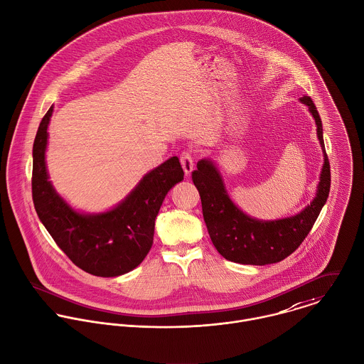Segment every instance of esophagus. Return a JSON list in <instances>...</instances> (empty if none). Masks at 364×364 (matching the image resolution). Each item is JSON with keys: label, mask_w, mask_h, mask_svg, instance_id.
Listing matches in <instances>:
<instances>
[{"label": "esophagus", "mask_w": 364, "mask_h": 364, "mask_svg": "<svg viewBox=\"0 0 364 364\" xmlns=\"http://www.w3.org/2000/svg\"><path fill=\"white\" fill-rule=\"evenodd\" d=\"M181 164H182V168L185 171L186 175H191V172L193 171L195 168V158H193V154L191 151H183L181 154Z\"/></svg>", "instance_id": "1"}]
</instances>
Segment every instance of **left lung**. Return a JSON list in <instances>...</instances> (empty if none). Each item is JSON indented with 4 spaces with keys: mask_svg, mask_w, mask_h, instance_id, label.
I'll return each instance as SVG.
<instances>
[{
    "mask_svg": "<svg viewBox=\"0 0 364 364\" xmlns=\"http://www.w3.org/2000/svg\"><path fill=\"white\" fill-rule=\"evenodd\" d=\"M301 102L309 107L316 122L318 138L323 151V168L316 196L301 213L279 220H257L232 202L222 176L209 159L198 162L192 181L199 191L203 219L216 250L229 261L251 265L278 262L292 254L315 225L331 189V165L325 151L322 122L311 97Z\"/></svg>",
    "mask_w": 364,
    "mask_h": 364,
    "instance_id": "obj_1",
    "label": "left lung"
}]
</instances>
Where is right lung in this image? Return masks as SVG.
I'll list each match as a JSON object with an SVG mask.
<instances>
[{
  "mask_svg": "<svg viewBox=\"0 0 364 364\" xmlns=\"http://www.w3.org/2000/svg\"><path fill=\"white\" fill-rule=\"evenodd\" d=\"M53 107L33 141L32 199L35 210L59 248L75 265L96 277H119L138 267L154 242L155 218L172 186L183 179L178 156L148 172L114 209L99 215L73 210L48 181L45 151Z\"/></svg>",
  "mask_w": 364,
  "mask_h": 364,
  "instance_id": "right-lung-1",
  "label": "right lung"
}]
</instances>
